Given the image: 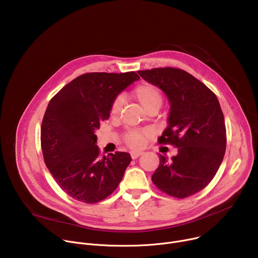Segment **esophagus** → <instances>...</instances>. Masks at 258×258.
I'll list each match as a JSON object with an SVG mask.
<instances>
[{"label": "esophagus", "instance_id": "obj_1", "mask_svg": "<svg viewBox=\"0 0 258 258\" xmlns=\"http://www.w3.org/2000/svg\"><path fill=\"white\" fill-rule=\"evenodd\" d=\"M143 154V152H131V156H132V158L133 159H136V158H138L139 156H141Z\"/></svg>", "mask_w": 258, "mask_h": 258}]
</instances>
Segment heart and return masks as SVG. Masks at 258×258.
Returning a JSON list of instances; mask_svg holds the SVG:
<instances>
[{
  "instance_id": "heart-1",
  "label": "heart",
  "mask_w": 258,
  "mask_h": 258,
  "mask_svg": "<svg viewBox=\"0 0 258 258\" xmlns=\"http://www.w3.org/2000/svg\"><path fill=\"white\" fill-rule=\"evenodd\" d=\"M134 98L141 104L145 111H149L151 109H159L162 104V96L159 90L151 84L142 83L138 85L133 91ZM122 98H116L110 108V114L115 117L119 114L122 106ZM145 134L141 131L132 130L124 135V142L132 149H140L145 143Z\"/></svg>"
}]
</instances>
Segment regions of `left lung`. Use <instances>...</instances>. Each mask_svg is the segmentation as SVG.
<instances>
[{
    "instance_id": "8db88e82",
    "label": "left lung",
    "mask_w": 258,
    "mask_h": 258,
    "mask_svg": "<svg viewBox=\"0 0 258 258\" xmlns=\"http://www.w3.org/2000/svg\"><path fill=\"white\" fill-rule=\"evenodd\" d=\"M138 73L166 95L170 104L168 125L159 143L178 148L170 160L160 155L152 175L154 185L175 198L194 195L214 177L226 152V125L219 102L185 70L165 67Z\"/></svg>"
}]
</instances>
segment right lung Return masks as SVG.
Returning a JSON list of instances; mask_svg holds the SVG:
<instances>
[{
    "label": "right lung",
    "instance_id": "add662e5",
    "mask_svg": "<svg viewBox=\"0 0 258 258\" xmlns=\"http://www.w3.org/2000/svg\"><path fill=\"white\" fill-rule=\"evenodd\" d=\"M136 72L86 73L62 88L49 102L41 143L45 163L70 197L97 203L119 185L132 157L126 152L99 156L95 132L108 119L116 97L134 82Z\"/></svg>",
    "mask_w": 258,
    "mask_h": 258
}]
</instances>
